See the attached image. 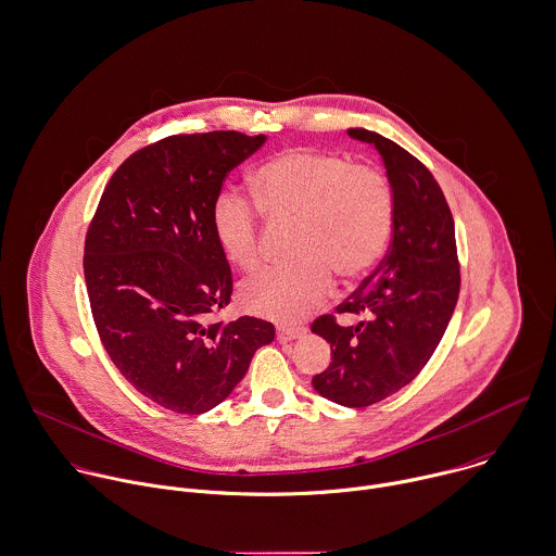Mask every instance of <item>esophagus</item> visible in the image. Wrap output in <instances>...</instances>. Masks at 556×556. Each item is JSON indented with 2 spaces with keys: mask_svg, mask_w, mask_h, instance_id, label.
I'll list each match as a JSON object with an SVG mask.
<instances>
[{
  "mask_svg": "<svg viewBox=\"0 0 556 556\" xmlns=\"http://www.w3.org/2000/svg\"><path fill=\"white\" fill-rule=\"evenodd\" d=\"M306 334L304 328H278L276 330V339L278 343H289V341H295V339H302Z\"/></svg>",
  "mask_w": 556,
  "mask_h": 556,
  "instance_id": "34e87169",
  "label": "esophagus"
}]
</instances>
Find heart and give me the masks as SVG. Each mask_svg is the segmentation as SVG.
I'll return each instance as SVG.
<instances>
[{"instance_id": "1", "label": "heart", "mask_w": 556, "mask_h": 556, "mask_svg": "<svg viewBox=\"0 0 556 556\" xmlns=\"http://www.w3.org/2000/svg\"><path fill=\"white\" fill-rule=\"evenodd\" d=\"M265 217L293 226V265L267 267L239 289L245 311L295 321L330 293L337 274L345 285L363 280L381 261L394 228V191L388 177L332 151L291 149L261 164L252 179ZM248 198L224 191L211 208L213 235L239 269L261 258L263 222Z\"/></svg>"}]
</instances>
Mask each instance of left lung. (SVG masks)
Here are the masks:
<instances>
[{"label":"left lung","mask_w":556,"mask_h":556,"mask_svg":"<svg viewBox=\"0 0 556 556\" xmlns=\"http://www.w3.org/2000/svg\"><path fill=\"white\" fill-rule=\"evenodd\" d=\"M394 191L388 254L337 314H363L358 327L321 315L311 330L326 339L332 363L313 377L315 390L348 407H367L407 386L433 356L457 304L459 258L448 202L429 168L396 142L369 131Z\"/></svg>","instance_id":"left-lung-1"}]
</instances>
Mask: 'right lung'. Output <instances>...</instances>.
Listing matches in <instances>:
<instances>
[{
  "instance_id": "1",
  "label": "right lung",
  "mask_w": 556,
  "mask_h": 556,
  "mask_svg": "<svg viewBox=\"0 0 556 556\" xmlns=\"http://www.w3.org/2000/svg\"><path fill=\"white\" fill-rule=\"evenodd\" d=\"M265 136L179 134L129 155L103 189L84 243L99 339L123 377L177 414H202L274 341L256 317L208 321L232 295L211 208L226 175Z\"/></svg>"
}]
</instances>
